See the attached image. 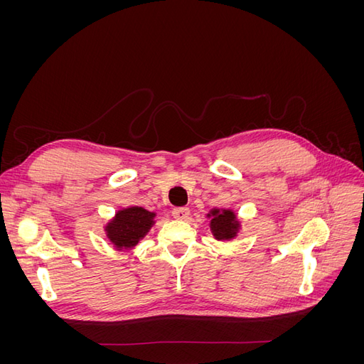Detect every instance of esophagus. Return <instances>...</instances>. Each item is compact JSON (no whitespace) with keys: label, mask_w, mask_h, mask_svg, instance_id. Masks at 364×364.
I'll return each instance as SVG.
<instances>
[{"label":"esophagus","mask_w":364,"mask_h":364,"mask_svg":"<svg viewBox=\"0 0 364 364\" xmlns=\"http://www.w3.org/2000/svg\"><path fill=\"white\" fill-rule=\"evenodd\" d=\"M171 214H173V217H174L176 220H186V218L190 217V208H186V206L174 208Z\"/></svg>","instance_id":"1"}]
</instances>
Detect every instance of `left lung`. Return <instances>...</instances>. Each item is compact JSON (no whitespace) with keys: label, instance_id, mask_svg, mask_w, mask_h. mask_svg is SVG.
I'll return each mask as SVG.
<instances>
[{"label":"left lung","instance_id":"left-lung-1","mask_svg":"<svg viewBox=\"0 0 364 364\" xmlns=\"http://www.w3.org/2000/svg\"><path fill=\"white\" fill-rule=\"evenodd\" d=\"M206 218L209 220V230H211L213 238L222 241V243H230L243 229V222L230 208L209 209Z\"/></svg>","mask_w":364,"mask_h":364}]
</instances>
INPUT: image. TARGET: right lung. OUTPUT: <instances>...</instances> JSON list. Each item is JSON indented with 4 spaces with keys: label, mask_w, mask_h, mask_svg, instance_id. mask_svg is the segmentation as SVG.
Wrapping results in <instances>:
<instances>
[{
    "label": "right lung",
    "mask_w": 364,
    "mask_h": 364,
    "mask_svg": "<svg viewBox=\"0 0 364 364\" xmlns=\"http://www.w3.org/2000/svg\"><path fill=\"white\" fill-rule=\"evenodd\" d=\"M156 213L142 206L121 208L103 226L105 237L115 250H132L156 223Z\"/></svg>",
    "instance_id": "1"
}]
</instances>
